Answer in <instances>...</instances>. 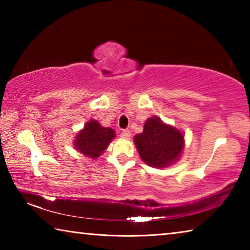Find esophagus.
<instances>
[{
  "label": "esophagus",
  "instance_id": "esophagus-1",
  "mask_svg": "<svg viewBox=\"0 0 250 250\" xmlns=\"http://www.w3.org/2000/svg\"><path fill=\"white\" fill-rule=\"evenodd\" d=\"M121 138H124V139H130L131 138V133H130V131L129 130H122V132H121Z\"/></svg>",
  "mask_w": 250,
  "mask_h": 250
}]
</instances>
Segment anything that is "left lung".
<instances>
[{"mask_svg":"<svg viewBox=\"0 0 250 250\" xmlns=\"http://www.w3.org/2000/svg\"><path fill=\"white\" fill-rule=\"evenodd\" d=\"M133 142L143 162L156 168L174 164L185 147L183 132L155 116L145 122L142 133L135 134Z\"/></svg>","mask_w":250,"mask_h":250,"instance_id":"8db88e82","label":"left lung"}]
</instances>
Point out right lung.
Instances as JSON below:
<instances>
[{"instance_id":"1","label":"right lung","mask_w":250,"mask_h":250,"mask_svg":"<svg viewBox=\"0 0 250 250\" xmlns=\"http://www.w3.org/2000/svg\"><path fill=\"white\" fill-rule=\"evenodd\" d=\"M115 138V130L101 125L97 120L91 119L76 134L74 146L87 158L97 159L104 153Z\"/></svg>"}]
</instances>
